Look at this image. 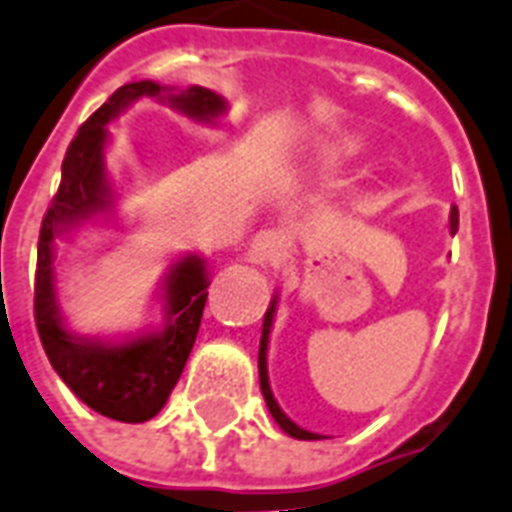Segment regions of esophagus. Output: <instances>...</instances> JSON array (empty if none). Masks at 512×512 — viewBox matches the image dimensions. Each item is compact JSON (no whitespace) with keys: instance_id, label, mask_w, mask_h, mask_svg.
<instances>
[{"instance_id":"1","label":"esophagus","mask_w":512,"mask_h":512,"mask_svg":"<svg viewBox=\"0 0 512 512\" xmlns=\"http://www.w3.org/2000/svg\"><path fill=\"white\" fill-rule=\"evenodd\" d=\"M284 255V236L279 230H260L249 244V263L268 268Z\"/></svg>"}]
</instances>
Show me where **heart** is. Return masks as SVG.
<instances>
[{"label":"heart","mask_w":512,"mask_h":512,"mask_svg":"<svg viewBox=\"0 0 512 512\" xmlns=\"http://www.w3.org/2000/svg\"><path fill=\"white\" fill-rule=\"evenodd\" d=\"M362 144L357 139H330V142L322 147V155L327 161H341V158H349V155H357Z\"/></svg>","instance_id":"b5f03b06"}]
</instances>
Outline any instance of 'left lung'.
Instances as JSON below:
<instances>
[{"mask_svg": "<svg viewBox=\"0 0 512 512\" xmlns=\"http://www.w3.org/2000/svg\"><path fill=\"white\" fill-rule=\"evenodd\" d=\"M459 230V212H456V206L451 209V233ZM273 314H276V300H271V308L265 311V319H263V338H260V354H257V368H260V389H263V397H265V405H268V411L271 416L276 419V424L290 435V438H298V440H319L317 432H308V429L298 427L295 421L287 419V413L279 408V403L273 400V392H271V384H268V335H271V325H273Z\"/></svg>", "mask_w": 512, "mask_h": 512, "instance_id": "1", "label": "left lung"}]
</instances>
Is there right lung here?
Instances as JSON below:
<instances>
[{
	"instance_id": "1",
	"label": "right lung",
	"mask_w": 512,
	"mask_h": 512,
	"mask_svg": "<svg viewBox=\"0 0 512 512\" xmlns=\"http://www.w3.org/2000/svg\"><path fill=\"white\" fill-rule=\"evenodd\" d=\"M136 99H161L201 123H212L225 112V99L201 85L171 91L152 80H142L117 88L80 126L66 150L61 185L39 228L34 279V322L53 370L88 408L128 424L147 421L161 411L185 370L209 295L206 263L198 255H187L171 265L163 282V330L123 343H104L99 338H80L64 327L56 306L53 260L58 236L112 209V187L104 169L107 123Z\"/></svg>"
}]
</instances>
